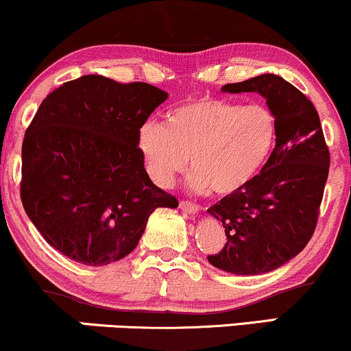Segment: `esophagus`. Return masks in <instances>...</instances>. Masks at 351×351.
Here are the masks:
<instances>
[{"mask_svg":"<svg viewBox=\"0 0 351 351\" xmlns=\"http://www.w3.org/2000/svg\"><path fill=\"white\" fill-rule=\"evenodd\" d=\"M180 208L183 209L184 213H188V215H198V213H199V206H198V204L189 203V201H181Z\"/></svg>","mask_w":351,"mask_h":351,"instance_id":"34e87169","label":"esophagus"}]
</instances>
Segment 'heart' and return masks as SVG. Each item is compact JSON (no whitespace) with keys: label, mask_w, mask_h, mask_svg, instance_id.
I'll return each instance as SVG.
<instances>
[{"label":"heart","mask_w":351,"mask_h":351,"mask_svg":"<svg viewBox=\"0 0 351 351\" xmlns=\"http://www.w3.org/2000/svg\"><path fill=\"white\" fill-rule=\"evenodd\" d=\"M277 140L276 114L264 104L189 100L168 112L167 127L148 120L136 148L155 184L168 188L189 165V188L232 195L259 175Z\"/></svg>","instance_id":"1"}]
</instances>
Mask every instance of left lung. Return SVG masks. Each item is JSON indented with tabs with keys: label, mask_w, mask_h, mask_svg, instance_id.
<instances>
[{
	"label": "left lung",
	"mask_w": 351,
	"mask_h": 351,
	"mask_svg": "<svg viewBox=\"0 0 351 351\" xmlns=\"http://www.w3.org/2000/svg\"><path fill=\"white\" fill-rule=\"evenodd\" d=\"M223 92H257L276 114L277 140L259 175L208 209L226 244L209 264L236 276L276 271L307 245L317 226L330 153L313 104L276 74L226 84Z\"/></svg>",
	"instance_id": "left-lung-1"
}]
</instances>
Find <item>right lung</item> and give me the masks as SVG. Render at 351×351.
I'll list each match as a JSON object with an SVG mask.
<instances>
[{
  "label": "right lung",
  "mask_w": 351,
  "mask_h": 351,
  "mask_svg": "<svg viewBox=\"0 0 351 351\" xmlns=\"http://www.w3.org/2000/svg\"><path fill=\"white\" fill-rule=\"evenodd\" d=\"M167 99L150 84L90 74L43 100L24 135L21 201L56 251L112 264L136 247L156 208L178 206L136 148L138 128Z\"/></svg>",
  "instance_id": "right-lung-1"
}]
</instances>
